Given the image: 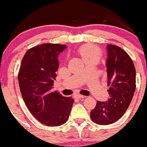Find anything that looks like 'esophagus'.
I'll return each mask as SVG.
<instances>
[{
    "mask_svg": "<svg viewBox=\"0 0 147 147\" xmlns=\"http://www.w3.org/2000/svg\"><path fill=\"white\" fill-rule=\"evenodd\" d=\"M75 97H77V98H78V99H83V98H84V96H83V95H81V94H77L76 96H75Z\"/></svg>",
    "mask_w": 147,
    "mask_h": 147,
    "instance_id": "esophagus-1",
    "label": "esophagus"
}]
</instances>
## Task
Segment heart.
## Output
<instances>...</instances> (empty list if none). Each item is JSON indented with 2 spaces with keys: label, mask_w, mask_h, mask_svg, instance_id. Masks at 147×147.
<instances>
[{
  "label": "heart",
  "mask_w": 147,
  "mask_h": 147,
  "mask_svg": "<svg viewBox=\"0 0 147 147\" xmlns=\"http://www.w3.org/2000/svg\"><path fill=\"white\" fill-rule=\"evenodd\" d=\"M79 53L85 63L92 60H98L101 55L100 49L97 46L92 45H84L82 46L79 49Z\"/></svg>",
  "instance_id": "heart-1"
}]
</instances>
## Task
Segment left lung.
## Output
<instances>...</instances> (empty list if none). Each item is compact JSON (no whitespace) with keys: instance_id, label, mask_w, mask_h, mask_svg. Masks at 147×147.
I'll return each mask as SVG.
<instances>
[{"instance_id":"obj_1","label":"left lung","mask_w":147,"mask_h":147,"mask_svg":"<svg viewBox=\"0 0 147 147\" xmlns=\"http://www.w3.org/2000/svg\"><path fill=\"white\" fill-rule=\"evenodd\" d=\"M108 92L106 102L97 101L90 112L91 119L100 125L115 123L123 116L131 103L136 89V69L132 60L121 47L107 45Z\"/></svg>"}]
</instances>
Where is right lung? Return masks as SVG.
<instances>
[{
	"label": "right lung",
	"mask_w": 147,
	"mask_h": 147,
	"mask_svg": "<svg viewBox=\"0 0 147 147\" xmlns=\"http://www.w3.org/2000/svg\"><path fill=\"white\" fill-rule=\"evenodd\" d=\"M67 45L46 43L28 50L18 73L20 92L26 107L40 122L58 127L69 118L74 100L66 97L53 86L59 67L58 55Z\"/></svg>",
	"instance_id": "1"
}]
</instances>
